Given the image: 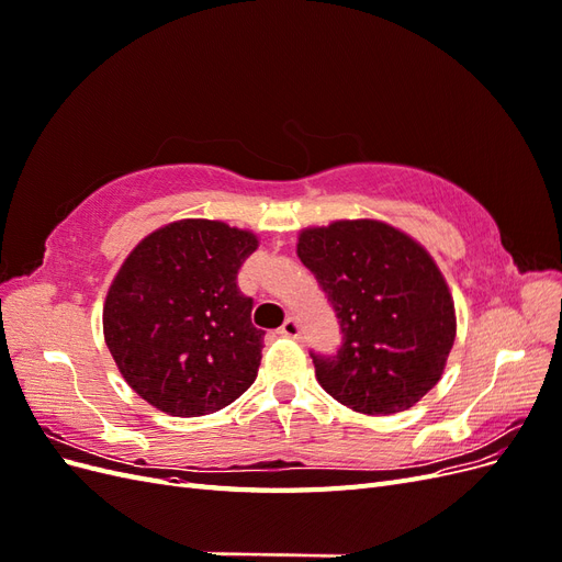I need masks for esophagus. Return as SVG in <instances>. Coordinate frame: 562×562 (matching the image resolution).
I'll use <instances>...</instances> for the list:
<instances>
[{
    "label": "esophagus",
    "mask_w": 562,
    "mask_h": 562,
    "mask_svg": "<svg viewBox=\"0 0 562 562\" xmlns=\"http://www.w3.org/2000/svg\"><path fill=\"white\" fill-rule=\"evenodd\" d=\"M279 333H281L283 337H293V339H300L302 330H300V323L295 321V316H291V318H285V321H283V326L279 328Z\"/></svg>",
    "instance_id": "esophagus-1"
}]
</instances>
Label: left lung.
I'll use <instances>...</instances> for the list:
<instances>
[{"mask_svg":"<svg viewBox=\"0 0 562 562\" xmlns=\"http://www.w3.org/2000/svg\"><path fill=\"white\" fill-rule=\"evenodd\" d=\"M297 258L339 318L342 347L316 356V380L363 415L419 403L443 375L457 335L452 293L436 260L382 220H335L297 236Z\"/></svg>","mask_w":562,"mask_h":562,"instance_id":"8db88e82","label":"left lung"}]
</instances>
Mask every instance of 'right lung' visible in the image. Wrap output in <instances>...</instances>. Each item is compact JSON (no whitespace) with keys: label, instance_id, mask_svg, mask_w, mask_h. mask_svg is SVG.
Masks as SVG:
<instances>
[{"label":"right lung","instance_id":"obj_1","mask_svg":"<svg viewBox=\"0 0 562 562\" xmlns=\"http://www.w3.org/2000/svg\"><path fill=\"white\" fill-rule=\"evenodd\" d=\"M258 236L220 220L168 223L135 246L105 297L103 333L128 386L157 411H223L258 378L265 333L236 274Z\"/></svg>","mask_w":562,"mask_h":562}]
</instances>
